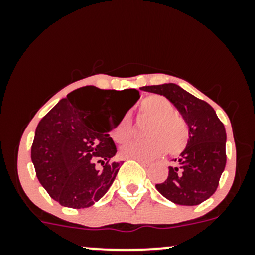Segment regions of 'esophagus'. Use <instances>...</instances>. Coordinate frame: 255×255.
I'll list each match as a JSON object with an SVG mask.
<instances>
[{
    "instance_id": "1",
    "label": "esophagus",
    "mask_w": 255,
    "mask_h": 255,
    "mask_svg": "<svg viewBox=\"0 0 255 255\" xmlns=\"http://www.w3.org/2000/svg\"><path fill=\"white\" fill-rule=\"evenodd\" d=\"M135 160H136V162H139L141 165H144V166L150 165V162H146V160H142V159H135Z\"/></svg>"
}]
</instances>
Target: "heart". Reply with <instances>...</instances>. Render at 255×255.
Wrapping results in <instances>:
<instances>
[{"instance_id": "heart-1", "label": "heart", "mask_w": 255, "mask_h": 255, "mask_svg": "<svg viewBox=\"0 0 255 255\" xmlns=\"http://www.w3.org/2000/svg\"><path fill=\"white\" fill-rule=\"evenodd\" d=\"M140 115L150 120L142 141L127 142L122 146L121 154L126 158L150 160L160 157L165 151L172 156L181 153L189 140V128L186 120L175 113L174 104L160 95H150L140 103ZM131 135V118L129 114L120 120L113 131L116 142L122 144Z\"/></svg>"}]
</instances>
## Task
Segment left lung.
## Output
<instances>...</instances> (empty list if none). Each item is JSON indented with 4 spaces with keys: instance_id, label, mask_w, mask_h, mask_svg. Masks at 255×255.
<instances>
[{
    "instance_id": "1",
    "label": "left lung",
    "mask_w": 255,
    "mask_h": 255,
    "mask_svg": "<svg viewBox=\"0 0 255 255\" xmlns=\"http://www.w3.org/2000/svg\"><path fill=\"white\" fill-rule=\"evenodd\" d=\"M141 90L168 98L189 128L187 147L169 166L168 178L156 184L157 191L177 205L201 204L216 192L227 163L224 125L211 105L176 84L144 86Z\"/></svg>"
}]
</instances>
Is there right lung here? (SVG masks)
<instances>
[{"label":"right lung","mask_w":255,"mask_h":255,"mask_svg":"<svg viewBox=\"0 0 255 255\" xmlns=\"http://www.w3.org/2000/svg\"><path fill=\"white\" fill-rule=\"evenodd\" d=\"M126 91V90H125ZM127 110L139 99L130 89ZM115 90L96 86L78 89L61 99L37 126L31 158L39 182L62 206L84 209L98 201L115 180L122 162L109 133L108 101Z\"/></svg>","instance_id":"obj_1"}]
</instances>
